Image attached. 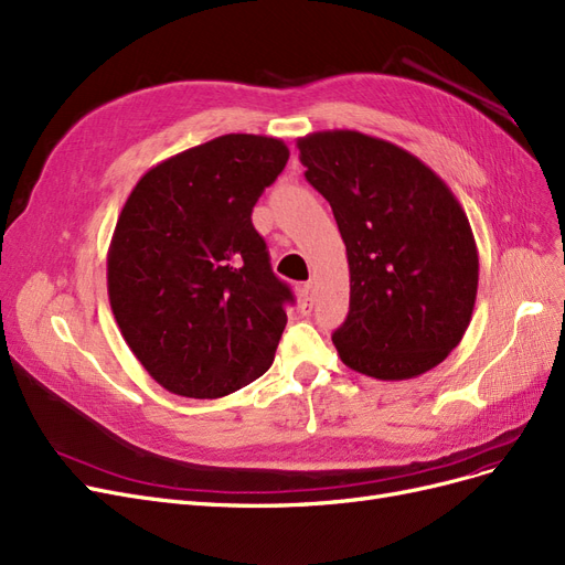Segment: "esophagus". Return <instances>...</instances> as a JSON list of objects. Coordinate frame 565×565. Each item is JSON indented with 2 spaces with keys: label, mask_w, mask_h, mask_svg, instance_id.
I'll use <instances>...</instances> for the list:
<instances>
[{
  "label": "esophagus",
  "mask_w": 565,
  "mask_h": 565,
  "mask_svg": "<svg viewBox=\"0 0 565 565\" xmlns=\"http://www.w3.org/2000/svg\"><path fill=\"white\" fill-rule=\"evenodd\" d=\"M300 298H302V312L309 315L312 312V298H315V290H312V281H307L300 290Z\"/></svg>",
  "instance_id": "1"
}]
</instances>
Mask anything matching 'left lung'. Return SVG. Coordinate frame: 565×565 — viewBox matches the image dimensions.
Wrapping results in <instances>:
<instances>
[{
    "mask_svg": "<svg viewBox=\"0 0 565 565\" xmlns=\"http://www.w3.org/2000/svg\"><path fill=\"white\" fill-rule=\"evenodd\" d=\"M298 150L348 248L350 315L333 333L342 363L377 380L439 366L467 331L479 286L460 202L427 163L382 138L319 131Z\"/></svg>",
    "mask_w": 565,
    "mask_h": 565,
    "instance_id": "1",
    "label": "left lung"
}]
</instances>
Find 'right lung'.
Instances as JSON below:
<instances>
[{"label": "right lung", "mask_w": 565, "mask_h": 565, "mask_svg": "<svg viewBox=\"0 0 565 565\" xmlns=\"http://www.w3.org/2000/svg\"><path fill=\"white\" fill-rule=\"evenodd\" d=\"M288 161L279 138L227 134L145 173L107 250V296L163 390L221 398L275 361L294 302L250 223Z\"/></svg>", "instance_id": "add662e5"}]
</instances>
